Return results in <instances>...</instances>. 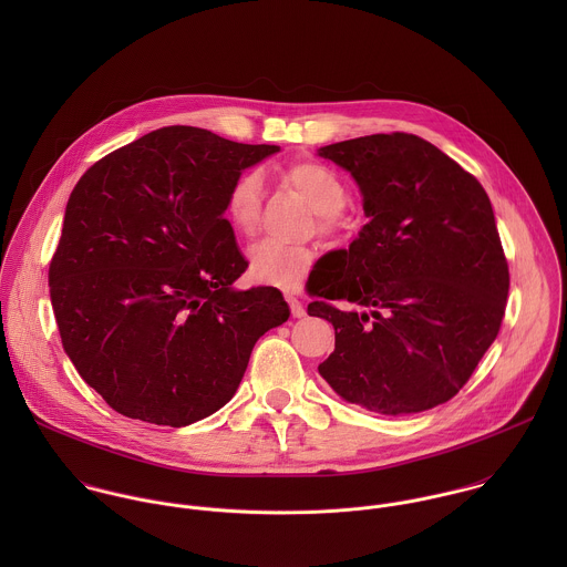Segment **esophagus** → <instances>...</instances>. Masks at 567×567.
Instances as JSON below:
<instances>
[{"label":"esophagus","mask_w":567,"mask_h":567,"mask_svg":"<svg viewBox=\"0 0 567 567\" xmlns=\"http://www.w3.org/2000/svg\"><path fill=\"white\" fill-rule=\"evenodd\" d=\"M286 299H288V303H290L292 317H295V319H303V317H306V308H303V303H301L292 292H288V295H286Z\"/></svg>","instance_id":"esophagus-1"}]
</instances>
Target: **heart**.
<instances>
[{
    "label": "heart",
    "mask_w": 567,
    "mask_h": 567,
    "mask_svg": "<svg viewBox=\"0 0 567 567\" xmlns=\"http://www.w3.org/2000/svg\"><path fill=\"white\" fill-rule=\"evenodd\" d=\"M290 183L317 212V223L323 234H338L347 227L342 207L347 203L344 183L336 172L317 162H297L284 169ZM264 181L257 169L240 174L225 198V212L231 227L246 238L255 236L261 218ZM315 248L295 244L259 243L248 252V272L255 281L277 288H295L315 264Z\"/></svg>",
    "instance_id": "obj_1"
}]
</instances>
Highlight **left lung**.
<instances>
[{"mask_svg":"<svg viewBox=\"0 0 567 567\" xmlns=\"http://www.w3.org/2000/svg\"><path fill=\"white\" fill-rule=\"evenodd\" d=\"M317 155L353 176L369 218L336 272L310 281L327 301H312L308 315L336 331L321 378L344 402L380 414L445 404L495 340L508 297L483 185L408 133L347 140Z\"/></svg>","mask_w":567,"mask_h":567,"instance_id":"1","label":"left lung"}]
</instances>
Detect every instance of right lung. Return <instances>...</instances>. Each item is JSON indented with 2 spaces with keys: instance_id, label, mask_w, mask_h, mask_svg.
<instances>
[{
  "instance_id": "obj_1",
  "label": "right lung",
  "mask_w": 567,
  "mask_h": 567,
  "mask_svg": "<svg viewBox=\"0 0 567 567\" xmlns=\"http://www.w3.org/2000/svg\"><path fill=\"white\" fill-rule=\"evenodd\" d=\"M279 146L165 126L93 163L76 183L50 264L63 349L124 416L183 427L227 404L259 336L288 321L225 220L246 167Z\"/></svg>"
}]
</instances>
